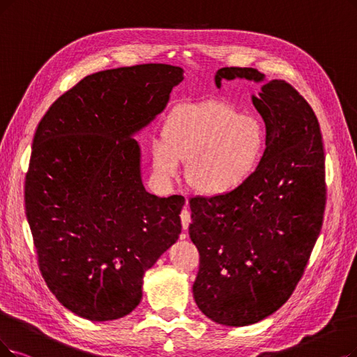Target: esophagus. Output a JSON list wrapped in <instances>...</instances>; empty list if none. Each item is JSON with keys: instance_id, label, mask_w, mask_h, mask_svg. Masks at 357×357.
<instances>
[{"instance_id": "esophagus-1", "label": "esophagus", "mask_w": 357, "mask_h": 357, "mask_svg": "<svg viewBox=\"0 0 357 357\" xmlns=\"http://www.w3.org/2000/svg\"><path fill=\"white\" fill-rule=\"evenodd\" d=\"M180 218H181L183 230H188V228H189V224H190V211H189L188 205L184 206V209L180 212Z\"/></svg>"}]
</instances>
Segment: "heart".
Masks as SVG:
<instances>
[{
    "label": "heart",
    "mask_w": 357,
    "mask_h": 357,
    "mask_svg": "<svg viewBox=\"0 0 357 357\" xmlns=\"http://www.w3.org/2000/svg\"><path fill=\"white\" fill-rule=\"evenodd\" d=\"M265 149V130L250 116L220 102L177 108L165 121L162 140L153 144L155 173L162 180L178 174L189 162L190 186L204 195H227L258 169Z\"/></svg>",
    "instance_id": "heart-1"
}]
</instances>
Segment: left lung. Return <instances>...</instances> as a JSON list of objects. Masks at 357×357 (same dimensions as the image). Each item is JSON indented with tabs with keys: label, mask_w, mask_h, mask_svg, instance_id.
I'll use <instances>...</instances> for the list:
<instances>
[{
	"label": "left lung",
	"mask_w": 357,
	"mask_h": 357,
	"mask_svg": "<svg viewBox=\"0 0 357 357\" xmlns=\"http://www.w3.org/2000/svg\"><path fill=\"white\" fill-rule=\"evenodd\" d=\"M265 76L252 67H222V80ZM266 127L255 174L227 195L190 197L189 234L199 250L193 284L197 307L213 322L245 326L286 303L321 233L326 202L325 155L315 112L286 80L252 96Z\"/></svg>",
	"instance_id": "obj_1"
}]
</instances>
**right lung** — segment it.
I'll list each match as a JSON object with an SVG mask.
<instances>
[{"mask_svg": "<svg viewBox=\"0 0 357 357\" xmlns=\"http://www.w3.org/2000/svg\"><path fill=\"white\" fill-rule=\"evenodd\" d=\"M181 80L183 68L169 64L98 71L38 124L26 217L48 289L84 319L129 315L145 271L181 233L184 197L145 190L132 137L162 112Z\"/></svg>", "mask_w": 357, "mask_h": 357, "instance_id": "obj_1", "label": "right lung"}]
</instances>
